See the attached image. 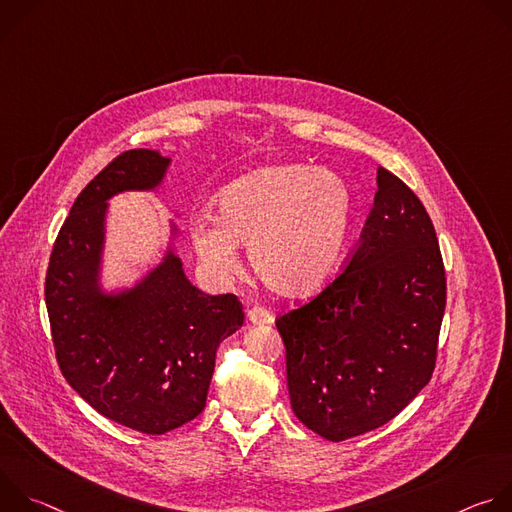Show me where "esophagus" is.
<instances>
[{"label":"esophagus","instance_id":"34e87169","mask_svg":"<svg viewBox=\"0 0 512 512\" xmlns=\"http://www.w3.org/2000/svg\"><path fill=\"white\" fill-rule=\"evenodd\" d=\"M247 318H249V322L255 324V326H263V324H271V322H273V314H271L269 310L261 308V306L251 308V310L247 312Z\"/></svg>","mask_w":512,"mask_h":512}]
</instances>
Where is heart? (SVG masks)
<instances>
[{"mask_svg": "<svg viewBox=\"0 0 512 512\" xmlns=\"http://www.w3.org/2000/svg\"><path fill=\"white\" fill-rule=\"evenodd\" d=\"M216 221L202 218L192 243L218 277L239 269L237 245L249 247L259 279L279 296L300 298L338 269L354 218L348 182L326 168L285 164L261 168L227 186Z\"/></svg>", "mask_w": 512, "mask_h": 512, "instance_id": "1", "label": "heart"}]
</instances>
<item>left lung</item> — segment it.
I'll use <instances>...</instances> for the list:
<instances>
[{
	"label": "left lung",
	"mask_w": 512,
	"mask_h": 512,
	"mask_svg": "<svg viewBox=\"0 0 512 512\" xmlns=\"http://www.w3.org/2000/svg\"><path fill=\"white\" fill-rule=\"evenodd\" d=\"M446 271L421 200L383 166L346 269L277 318L296 417L330 442L373 431L429 383Z\"/></svg>",
	"instance_id": "obj_1"
}]
</instances>
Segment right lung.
<instances>
[{
	"instance_id": "1",
	"label": "right lung",
	"mask_w": 512,
	"mask_h": 512,
	"mask_svg": "<svg viewBox=\"0 0 512 512\" xmlns=\"http://www.w3.org/2000/svg\"><path fill=\"white\" fill-rule=\"evenodd\" d=\"M170 162L154 150H129L99 172L66 216L44 285L66 383L107 419L150 435L202 413L216 348L245 320L237 296H208L190 283L172 245L133 287L101 285L107 200L156 190ZM176 235L172 225V241Z\"/></svg>"
}]
</instances>
